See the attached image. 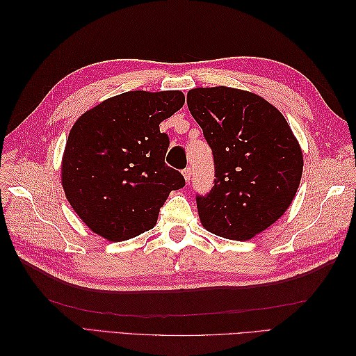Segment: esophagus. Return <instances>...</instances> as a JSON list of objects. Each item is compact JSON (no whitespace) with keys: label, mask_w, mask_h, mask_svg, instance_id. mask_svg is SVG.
I'll return each instance as SVG.
<instances>
[{"label":"esophagus","mask_w":356,"mask_h":356,"mask_svg":"<svg viewBox=\"0 0 356 356\" xmlns=\"http://www.w3.org/2000/svg\"><path fill=\"white\" fill-rule=\"evenodd\" d=\"M182 175H184L186 181L188 182V181H190V178H191V168H186V169H182Z\"/></svg>","instance_id":"34e87169"}]
</instances>
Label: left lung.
Listing matches in <instances>:
<instances>
[{"label": "left lung", "instance_id": "obj_1", "mask_svg": "<svg viewBox=\"0 0 356 356\" xmlns=\"http://www.w3.org/2000/svg\"><path fill=\"white\" fill-rule=\"evenodd\" d=\"M187 105L212 149L215 178L196 195L204 229L248 241L279 220L293 202L303 153L272 104L238 89L197 88Z\"/></svg>", "mask_w": 356, "mask_h": 356}]
</instances>
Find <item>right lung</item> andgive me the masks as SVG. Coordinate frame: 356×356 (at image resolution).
Segmentation results:
<instances>
[{"label": "right lung", "instance_id": "right-lung-1", "mask_svg": "<svg viewBox=\"0 0 356 356\" xmlns=\"http://www.w3.org/2000/svg\"><path fill=\"white\" fill-rule=\"evenodd\" d=\"M179 90L117 95L72 126L62 186L88 227L117 242L153 229L169 193L186 186L165 163L168 134L159 124L184 105Z\"/></svg>", "mask_w": 356, "mask_h": 356}]
</instances>
